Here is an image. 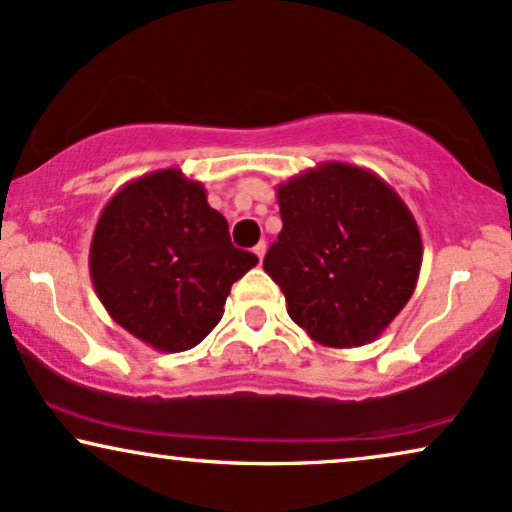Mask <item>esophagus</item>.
Masks as SVG:
<instances>
[{"label": "esophagus", "mask_w": 512, "mask_h": 512, "mask_svg": "<svg viewBox=\"0 0 512 512\" xmlns=\"http://www.w3.org/2000/svg\"><path fill=\"white\" fill-rule=\"evenodd\" d=\"M265 249H268V247H265V242H258L256 247H254V254L258 256V261H263V256H265Z\"/></svg>", "instance_id": "1"}]
</instances>
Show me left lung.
<instances>
[{"label": "left lung", "instance_id": "1", "mask_svg": "<svg viewBox=\"0 0 512 512\" xmlns=\"http://www.w3.org/2000/svg\"><path fill=\"white\" fill-rule=\"evenodd\" d=\"M282 230L263 270L287 313L327 348L371 343L414 294L423 261L416 218L374 171L322 162L277 185Z\"/></svg>", "mask_w": 512, "mask_h": 512}]
</instances>
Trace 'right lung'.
Segmentation results:
<instances>
[{"label":"right lung","mask_w":512,"mask_h":512,"mask_svg":"<svg viewBox=\"0 0 512 512\" xmlns=\"http://www.w3.org/2000/svg\"><path fill=\"white\" fill-rule=\"evenodd\" d=\"M258 258L235 249L228 221L181 169L122 185L98 216L89 249L103 308L162 353L195 348L221 322L230 287Z\"/></svg>","instance_id":"1"}]
</instances>
